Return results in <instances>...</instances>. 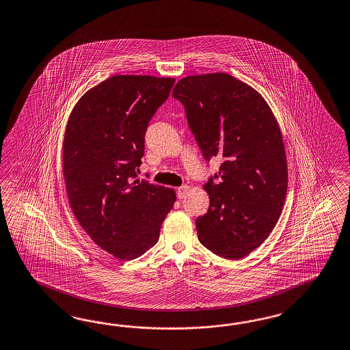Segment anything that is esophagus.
<instances>
[{
    "instance_id": "1",
    "label": "esophagus",
    "mask_w": 350,
    "mask_h": 350,
    "mask_svg": "<svg viewBox=\"0 0 350 350\" xmlns=\"http://www.w3.org/2000/svg\"><path fill=\"white\" fill-rule=\"evenodd\" d=\"M189 187H187V185H183V187H180L179 189H178V198L179 199H183V198H185V196H187V193H188Z\"/></svg>"
}]
</instances>
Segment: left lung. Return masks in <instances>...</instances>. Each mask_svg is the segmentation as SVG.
I'll use <instances>...</instances> for the list:
<instances>
[{
    "mask_svg": "<svg viewBox=\"0 0 350 350\" xmlns=\"http://www.w3.org/2000/svg\"><path fill=\"white\" fill-rule=\"evenodd\" d=\"M172 96L203 157L224 160L204 185L209 208L196 221L198 239L218 256L242 259L267 240L287 194L278 122L258 91L227 73L184 77Z\"/></svg>",
    "mask_w": 350,
    "mask_h": 350,
    "instance_id": "1",
    "label": "left lung"
}]
</instances>
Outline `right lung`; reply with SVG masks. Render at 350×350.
Masks as SVG:
<instances>
[{"mask_svg":"<svg viewBox=\"0 0 350 350\" xmlns=\"http://www.w3.org/2000/svg\"><path fill=\"white\" fill-rule=\"evenodd\" d=\"M175 83L119 75L88 91L72 110L63 139V176L72 212L98 246L120 260L159 241L176 200L172 189L137 179L144 135Z\"/></svg>","mask_w":350,"mask_h":350,"instance_id":"1","label":"right lung"}]
</instances>
